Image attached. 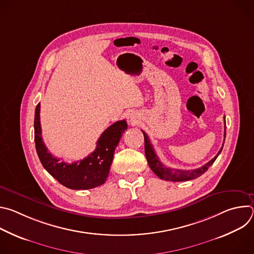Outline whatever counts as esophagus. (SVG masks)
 <instances>
[{
  "label": "esophagus",
  "instance_id": "esophagus-1",
  "mask_svg": "<svg viewBox=\"0 0 254 254\" xmlns=\"http://www.w3.org/2000/svg\"><path fill=\"white\" fill-rule=\"evenodd\" d=\"M127 123L130 124V125H135L136 123H138V117L134 113L128 114L127 117Z\"/></svg>",
  "mask_w": 254,
  "mask_h": 254
}]
</instances>
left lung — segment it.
Here are the masks:
<instances>
[{
    "instance_id": "left-lung-1",
    "label": "left lung",
    "mask_w": 254,
    "mask_h": 254,
    "mask_svg": "<svg viewBox=\"0 0 254 254\" xmlns=\"http://www.w3.org/2000/svg\"><path fill=\"white\" fill-rule=\"evenodd\" d=\"M224 122H225V118H224ZM141 131H142L143 137H144V154H146V158H147L150 168L160 179L166 180V181H172V182H182V181H189V180H193V179L200 177L215 162L217 157H218L219 154L221 153V151L223 149V144H224V143L222 144V148L220 149L218 154H217L211 161H209L207 164H205L204 166H202L198 169H195V170L172 169V168H168V167L164 166L161 163L157 154L155 153V150L152 146L149 136L143 130H141ZM225 135H226V126L224 128V140H225Z\"/></svg>"
}]
</instances>
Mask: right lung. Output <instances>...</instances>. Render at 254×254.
<instances>
[{
  "mask_svg": "<svg viewBox=\"0 0 254 254\" xmlns=\"http://www.w3.org/2000/svg\"><path fill=\"white\" fill-rule=\"evenodd\" d=\"M127 128L126 121L108 127L96 142V149L88 157L71 164L53 157L42 140L40 125V103L35 110L34 133L36 151L45 170L58 182L72 190H86L102 185L110 174L115 150L122 134Z\"/></svg>",
  "mask_w": 254,
  "mask_h": 254,
  "instance_id": "obj_1",
  "label": "right lung"
}]
</instances>
